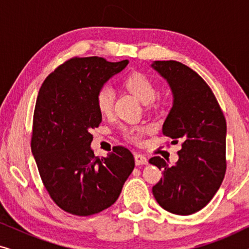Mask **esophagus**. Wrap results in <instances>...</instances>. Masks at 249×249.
Masks as SVG:
<instances>
[{"mask_svg":"<svg viewBox=\"0 0 249 249\" xmlns=\"http://www.w3.org/2000/svg\"><path fill=\"white\" fill-rule=\"evenodd\" d=\"M135 162L137 165H145L148 163V160L145 155L141 154V153H136L135 154Z\"/></svg>","mask_w":249,"mask_h":249,"instance_id":"esophagus-1","label":"esophagus"}]
</instances>
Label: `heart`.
<instances>
[{
  "label": "heart",
  "instance_id": "b5f03b06",
  "mask_svg": "<svg viewBox=\"0 0 249 249\" xmlns=\"http://www.w3.org/2000/svg\"><path fill=\"white\" fill-rule=\"evenodd\" d=\"M124 85L127 89L135 95L142 103L149 107H159L162 103L161 97L158 96V87L154 80L144 72L134 71L124 78ZM115 94L111 86H102L95 94V103L97 110L102 115H110L113 111ZM122 134L128 141L132 142H141L142 136L146 132V128L142 125H130L121 129Z\"/></svg>",
  "mask_w": 249,
  "mask_h": 249
}]
</instances>
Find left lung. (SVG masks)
Wrapping results in <instances>:
<instances>
[{
  "label": "left lung",
  "mask_w": 249,
  "mask_h": 249,
  "mask_svg": "<svg viewBox=\"0 0 249 249\" xmlns=\"http://www.w3.org/2000/svg\"><path fill=\"white\" fill-rule=\"evenodd\" d=\"M173 93V107L163 124V135L181 141L179 160L172 166L154 156L149 163L163 177L153 187L156 202L178 215L205 207L219 190L227 170V124L219 102L202 77L178 61H155Z\"/></svg>",
  "instance_id": "left-lung-1"
}]
</instances>
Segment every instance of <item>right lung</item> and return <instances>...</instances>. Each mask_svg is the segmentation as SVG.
Returning <instances> with one entry per match:
<instances>
[{
	"label": "right lung",
	"instance_id": "add662e5",
	"mask_svg": "<svg viewBox=\"0 0 249 249\" xmlns=\"http://www.w3.org/2000/svg\"><path fill=\"white\" fill-rule=\"evenodd\" d=\"M128 62L71 57L46 77L38 91L32 152L50 197L73 215H93L110 207L135 168L134 155L124 146H114L103 159L90 148L91 129L102 121L95 94Z\"/></svg>",
	"mask_w": 249,
	"mask_h": 249
}]
</instances>
